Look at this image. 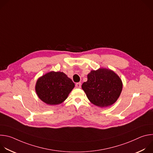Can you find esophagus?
Returning <instances> with one entry per match:
<instances>
[{
    "mask_svg": "<svg viewBox=\"0 0 153 153\" xmlns=\"http://www.w3.org/2000/svg\"><path fill=\"white\" fill-rule=\"evenodd\" d=\"M76 86L77 88H81V83H80V82L77 83L76 84Z\"/></svg>",
    "mask_w": 153,
    "mask_h": 153,
    "instance_id": "esophagus-1",
    "label": "esophagus"
}]
</instances>
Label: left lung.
Masks as SVG:
<instances>
[{
    "label": "left lung",
    "mask_w": 153,
    "mask_h": 153,
    "mask_svg": "<svg viewBox=\"0 0 153 153\" xmlns=\"http://www.w3.org/2000/svg\"><path fill=\"white\" fill-rule=\"evenodd\" d=\"M88 80L82 85L89 100L94 105L105 108L113 105L119 97L123 83L120 77L107 68L91 70Z\"/></svg>",
    "instance_id": "obj_1"
}]
</instances>
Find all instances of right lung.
<instances>
[{
    "mask_svg": "<svg viewBox=\"0 0 153 153\" xmlns=\"http://www.w3.org/2000/svg\"><path fill=\"white\" fill-rule=\"evenodd\" d=\"M74 86L72 80L64 73L50 71L37 79L35 90L42 101L55 105L66 100Z\"/></svg>",
    "mask_w": 153,
    "mask_h": 153,
    "instance_id": "obj_1",
    "label": "right lung"
}]
</instances>
